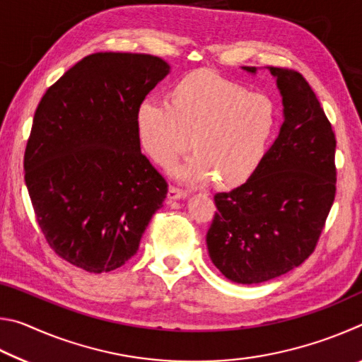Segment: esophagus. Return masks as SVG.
<instances>
[{"mask_svg":"<svg viewBox=\"0 0 362 362\" xmlns=\"http://www.w3.org/2000/svg\"><path fill=\"white\" fill-rule=\"evenodd\" d=\"M168 198L170 201L183 199V198H187V192H183V189H179V188H175V187H170L169 192H168Z\"/></svg>","mask_w":362,"mask_h":362,"instance_id":"obj_1","label":"esophagus"}]
</instances>
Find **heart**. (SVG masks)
Listing matches in <instances>:
<instances>
[{
    "mask_svg": "<svg viewBox=\"0 0 362 362\" xmlns=\"http://www.w3.org/2000/svg\"><path fill=\"white\" fill-rule=\"evenodd\" d=\"M139 140L153 161L173 163L193 142L198 150L169 169L175 180L201 185L217 177L222 187L249 180L265 159L278 127V107L268 94L209 70L182 78L173 102L146 97L136 115Z\"/></svg>",
    "mask_w": 362,
    "mask_h": 362,
    "instance_id": "1",
    "label": "heart"
}]
</instances>
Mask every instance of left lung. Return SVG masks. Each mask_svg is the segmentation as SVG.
Returning a JSON list of instances; mask_svg holds the SVG:
<instances>
[{
  "label": "left lung",
  "mask_w": 362,
  "mask_h": 362,
  "mask_svg": "<svg viewBox=\"0 0 362 362\" xmlns=\"http://www.w3.org/2000/svg\"><path fill=\"white\" fill-rule=\"evenodd\" d=\"M283 99V126L257 173L214 196L209 257L238 284H260L308 259L335 198V136L297 71L267 66ZM255 75V66H243Z\"/></svg>",
  "instance_id": "1"
}]
</instances>
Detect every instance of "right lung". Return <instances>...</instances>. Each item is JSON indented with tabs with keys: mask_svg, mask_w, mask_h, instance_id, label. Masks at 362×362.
I'll use <instances>...</instances> for the list:
<instances>
[{
	"mask_svg": "<svg viewBox=\"0 0 362 362\" xmlns=\"http://www.w3.org/2000/svg\"><path fill=\"white\" fill-rule=\"evenodd\" d=\"M148 54L97 52L46 90L23 170L41 231L56 254L89 273L137 252L168 183L142 151L137 108L169 75Z\"/></svg>",
	"mask_w": 362,
	"mask_h": 362,
	"instance_id": "right-lung-1",
	"label": "right lung"
}]
</instances>
